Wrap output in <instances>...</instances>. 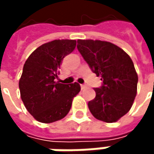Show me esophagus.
I'll list each match as a JSON object with an SVG mask.
<instances>
[{"mask_svg":"<svg viewBox=\"0 0 154 154\" xmlns=\"http://www.w3.org/2000/svg\"><path fill=\"white\" fill-rule=\"evenodd\" d=\"M86 88V85H81V89H85Z\"/></svg>","mask_w":154,"mask_h":154,"instance_id":"1","label":"esophagus"}]
</instances>
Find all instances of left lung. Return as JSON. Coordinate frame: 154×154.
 <instances>
[{
  "mask_svg": "<svg viewBox=\"0 0 154 154\" xmlns=\"http://www.w3.org/2000/svg\"><path fill=\"white\" fill-rule=\"evenodd\" d=\"M77 50L103 85L94 88L88 103L93 116L113 123L127 114L137 95L138 77L131 58L121 48L105 41L77 40Z\"/></svg>",
  "mask_w": 154,
  "mask_h": 154,
  "instance_id": "1",
  "label": "left lung"
}]
</instances>
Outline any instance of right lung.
<instances>
[{"mask_svg":"<svg viewBox=\"0 0 154 154\" xmlns=\"http://www.w3.org/2000/svg\"><path fill=\"white\" fill-rule=\"evenodd\" d=\"M76 40H54L35 49L23 67L18 86L28 112L39 122L51 123L70 110L73 98L80 92L77 83L56 82L63 58L71 53Z\"/></svg>","mask_w":154,"mask_h":154,"instance_id":"1","label":"right lung"}]
</instances>
